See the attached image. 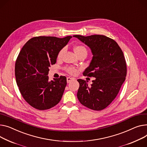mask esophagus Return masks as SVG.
I'll list each match as a JSON object with an SVG mask.
<instances>
[{
  "instance_id": "34e87169",
  "label": "esophagus",
  "mask_w": 147,
  "mask_h": 147,
  "mask_svg": "<svg viewBox=\"0 0 147 147\" xmlns=\"http://www.w3.org/2000/svg\"><path fill=\"white\" fill-rule=\"evenodd\" d=\"M75 80L74 78H72V77H67V82L68 83H70L71 82H72L73 80Z\"/></svg>"
}]
</instances>
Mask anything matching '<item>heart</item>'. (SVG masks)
I'll list each match as a JSON object with an SVG mask.
<instances>
[{"label":"heart","instance_id":"heart-1","mask_svg":"<svg viewBox=\"0 0 147 147\" xmlns=\"http://www.w3.org/2000/svg\"><path fill=\"white\" fill-rule=\"evenodd\" d=\"M73 50H74V51L75 54L77 56L82 54H87V50H86V47L83 45H77L74 46V48H73ZM63 53H64L63 49L59 51V53H58V58H60L62 57V55L63 54ZM65 70L68 73L70 74H72V75L76 74L77 72V70L76 68H74V67H66Z\"/></svg>","mask_w":147,"mask_h":147}]
</instances>
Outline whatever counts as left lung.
<instances>
[{
	"instance_id": "1",
	"label": "left lung",
	"mask_w": 147,
	"mask_h": 147,
	"mask_svg": "<svg viewBox=\"0 0 147 147\" xmlns=\"http://www.w3.org/2000/svg\"><path fill=\"white\" fill-rule=\"evenodd\" d=\"M73 36L91 49L92 60L83 74L95 77L91 86L85 80H77L80 84L77 98L88 108L102 111L115 99L125 80L127 70L123 53L115 41L105 35Z\"/></svg>"
}]
</instances>
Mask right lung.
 <instances>
[{
    "mask_svg": "<svg viewBox=\"0 0 147 147\" xmlns=\"http://www.w3.org/2000/svg\"><path fill=\"white\" fill-rule=\"evenodd\" d=\"M72 38L40 36L32 38L22 47L15 63L19 90L25 100L34 108L44 111L60 102L67 85L65 76L49 81L48 71L55 64L58 54Z\"/></svg>",
    "mask_w": 147,
    "mask_h": 147,
    "instance_id": "1",
    "label": "right lung"
}]
</instances>
